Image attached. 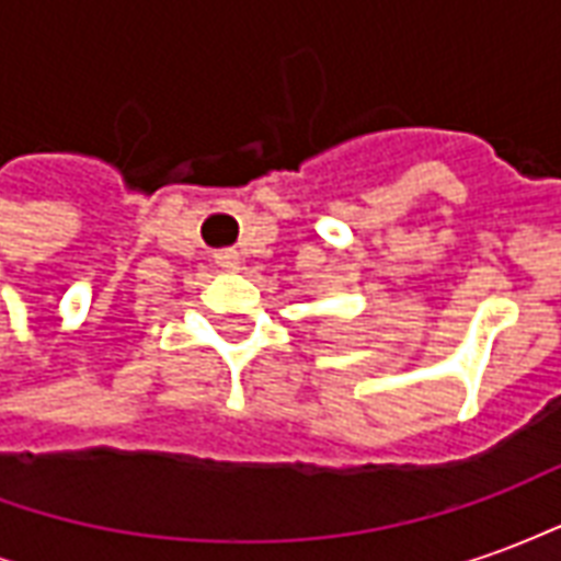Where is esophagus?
<instances>
[{"mask_svg": "<svg viewBox=\"0 0 561 561\" xmlns=\"http://www.w3.org/2000/svg\"><path fill=\"white\" fill-rule=\"evenodd\" d=\"M216 264L221 270H240V255L233 249H221L219 255H216Z\"/></svg>", "mask_w": 561, "mask_h": 561, "instance_id": "1", "label": "esophagus"}]
</instances>
